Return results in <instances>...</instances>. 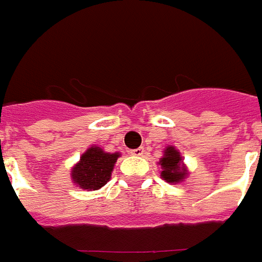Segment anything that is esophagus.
I'll return each instance as SVG.
<instances>
[{"label":"esophagus","instance_id":"obj_1","mask_svg":"<svg viewBox=\"0 0 262 262\" xmlns=\"http://www.w3.org/2000/svg\"><path fill=\"white\" fill-rule=\"evenodd\" d=\"M130 154L133 156H143L144 155V148L140 147V148H136L133 151H130Z\"/></svg>","mask_w":262,"mask_h":262}]
</instances>
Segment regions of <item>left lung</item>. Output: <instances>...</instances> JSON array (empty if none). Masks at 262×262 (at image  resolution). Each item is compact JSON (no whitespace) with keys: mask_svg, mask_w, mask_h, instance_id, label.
Returning a JSON list of instances; mask_svg holds the SVG:
<instances>
[{"mask_svg":"<svg viewBox=\"0 0 262 262\" xmlns=\"http://www.w3.org/2000/svg\"><path fill=\"white\" fill-rule=\"evenodd\" d=\"M159 164L163 168L160 177L168 183H178L187 177L186 168L182 166V156L174 147H167L164 149L163 158Z\"/></svg>","mask_w":262,"mask_h":262,"instance_id":"left-lung-1","label":"left lung"}]
</instances>
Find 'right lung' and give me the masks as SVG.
I'll use <instances>...</instances> for the list:
<instances>
[{"mask_svg":"<svg viewBox=\"0 0 262 262\" xmlns=\"http://www.w3.org/2000/svg\"><path fill=\"white\" fill-rule=\"evenodd\" d=\"M118 158V152L108 154L96 145L88 148L79 163L72 168L73 182L84 190H98L110 181L111 171Z\"/></svg>","mask_w":262,"mask_h":262,"instance_id":"add662e5","label":"right lung"}]
</instances>
